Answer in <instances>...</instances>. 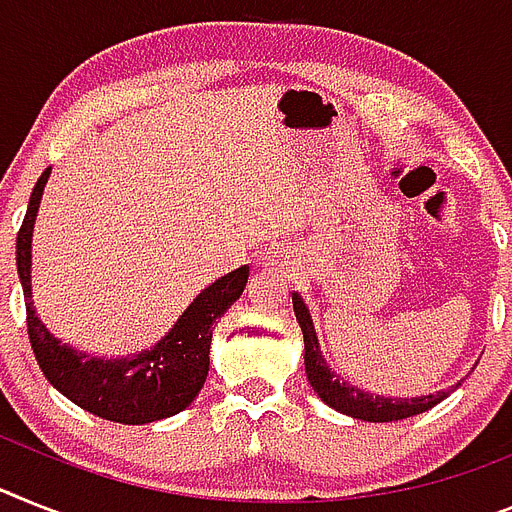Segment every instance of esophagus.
Returning a JSON list of instances; mask_svg holds the SVG:
<instances>
[{
  "label": "esophagus",
  "instance_id": "esophagus-1",
  "mask_svg": "<svg viewBox=\"0 0 512 512\" xmlns=\"http://www.w3.org/2000/svg\"><path fill=\"white\" fill-rule=\"evenodd\" d=\"M260 260H263L265 268H289V265H294V263H291L289 252H286V249H281V247L265 249L263 255H260Z\"/></svg>",
  "mask_w": 512,
  "mask_h": 512
}]
</instances>
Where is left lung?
<instances>
[{"label": "left lung", "instance_id": "obj_1", "mask_svg": "<svg viewBox=\"0 0 512 512\" xmlns=\"http://www.w3.org/2000/svg\"><path fill=\"white\" fill-rule=\"evenodd\" d=\"M294 302V315L299 320L304 336V369H307V380L312 385L322 403H328L330 409H336L338 414H346L351 419H362V422H401L409 416L424 414L440 401H445L450 390H455L461 382L450 385V390H437L429 395H416V398H395V395H377L372 390H364L338 372L336 367H330L328 359L322 356L320 341H317L315 322L309 315L307 304L299 296V291L291 294Z\"/></svg>", "mask_w": 512, "mask_h": 512}]
</instances>
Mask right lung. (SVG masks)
I'll use <instances>...</instances> for the list:
<instances>
[{"label":"right lung","instance_id":"right-lung-1","mask_svg":"<svg viewBox=\"0 0 512 512\" xmlns=\"http://www.w3.org/2000/svg\"><path fill=\"white\" fill-rule=\"evenodd\" d=\"M51 169L38 176L30 192L28 213L17 231V276L23 283L28 336L46 380L75 406L119 424H148L174 416L195 401L210 367L213 325L242 296L249 265L231 270L192 299L174 328L145 351L119 356H93L77 351L46 328L33 307L30 289V242L38 205Z\"/></svg>","mask_w":512,"mask_h":512}]
</instances>
